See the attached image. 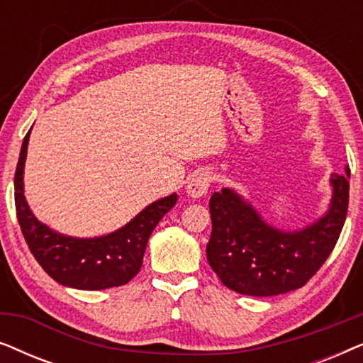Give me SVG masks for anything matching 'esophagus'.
I'll return each mask as SVG.
<instances>
[{
  "label": "esophagus",
  "instance_id": "1",
  "mask_svg": "<svg viewBox=\"0 0 363 363\" xmlns=\"http://www.w3.org/2000/svg\"><path fill=\"white\" fill-rule=\"evenodd\" d=\"M213 183V175L210 172H198L190 178L186 185V191L191 198H200L205 196L208 193V188L211 186Z\"/></svg>",
  "mask_w": 363,
  "mask_h": 363
}]
</instances>
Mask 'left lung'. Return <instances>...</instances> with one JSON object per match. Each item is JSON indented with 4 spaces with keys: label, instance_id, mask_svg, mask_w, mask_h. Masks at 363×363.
I'll use <instances>...</instances> for the list:
<instances>
[{
    "label": "left lung",
    "instance_id": "8db88e82",
    "mask_svg": "<svg viewBox=\"0 0 363 363\" xmlns=\"http://www.w3.org/2000/svg\"><path fill=\"white\" fill-rule=\"evenodd\" d=\"M349 178L332 173L334 195L324 216L299 231H282L262 220L236 191L211 195V236L206 257L223 284L245 296L267 297L306 284L334 250L349 208Z\"/></svg>",
    "mask_w": 363,
    "mask_h": 363
}]
</instances>
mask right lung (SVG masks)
Instances as JSON below:
<instances>
[{"mask_svg": "<svg viewBox=\"0 0 363 363\" xmlns=\"http://www.w3.org/2000/svg\"><path fill=\"white\" fill-rule=\"evenodd\" d=\"M29 132L23 140L14 173L16 216L29 251L39 266L59 284L84 291H102L127 284L140 271L148 238L158 221L175 206L177 193L153 201L130 223L101 238L59 235L36 220L29 210L23 188Z\"/></svg>", "mask_w": 363, "mask_h": 363, "instance_id": "1", "label": "right lung"}]
</instances>
